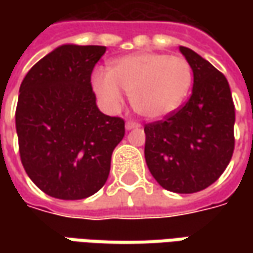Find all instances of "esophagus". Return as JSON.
Listing matches in <instances>:
<instances>
[{"mask_svg":"<svg viewBox=\"0 0 253 253\" xmlns=\"http://www.w3.org/2000/svg\"><path fill=\"white\" fill-rule=\"evenodd\" d=\"M139 126H141V124H138V122L135 121H126V124H125L126 129H133V128H139Z\"/></svg>","mask_w":253,"mask_h":253,"instance_id":"1","label":"esophagus"}]
</instances>
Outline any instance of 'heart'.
I'll return each instance as SVG.
<instances>
[{"label":"heart","instance_id":"heart-1","mask_svg":"<svg viewBox=\"0 0 253 253\" xmlns=\"http://www.w3.org/2000/svg\"><path fill=\"white\" fill-rule=\"evenodd\" d=\"M91 82L105 104L120 105L124 90L138 114L161 120L176 111L187 97L193 69L181 56L142 52L114 60L110 72L94 70Z\"/></svg>","mask_w":253,"mask_h":253}]
</instances>
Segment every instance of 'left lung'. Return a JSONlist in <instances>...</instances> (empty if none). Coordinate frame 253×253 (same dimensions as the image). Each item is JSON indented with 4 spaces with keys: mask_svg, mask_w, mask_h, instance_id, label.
I'll use <instances>...</instances> for the list:
<instances>
[{
    "mask_svg": "<svg viewBox=\"0 0 253 253\" xmlns=\"http://www.w3.org/2000/svg\"><path fill=\"white\" fill-rule=\"evenodd\" d=\"M189 101L161 121L145 125V159L163 189L190 194L207 189L227 169L234 153L235 107L225 76L189 47Z\"/></svg>",
    "mask_w": 253,
    "mask_h": 253,
    "instance_id": "8db88e82",
    "label": "left lung"
}]
</instances>
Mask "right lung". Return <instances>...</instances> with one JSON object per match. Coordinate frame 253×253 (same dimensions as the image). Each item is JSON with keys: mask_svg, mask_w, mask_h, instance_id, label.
<instances>
[{"mask_svg": "<svg viewBox=\"0 0 253 253\" xmlns=\"http://www.w3.org/2000/svg\"><path fill=\"white\" fill-rule=\"evenodd\" d=\"M105 46L63 44L25 76L15 124L29 179L47 196L87 199L105 184L125 121L102 114L91 87Z\"/></svg>", "mask_w": 253, "mask_h": 253, "instance_id": "1", "label": "right lung"}]
</instances>
